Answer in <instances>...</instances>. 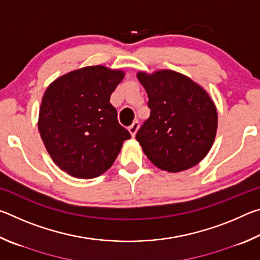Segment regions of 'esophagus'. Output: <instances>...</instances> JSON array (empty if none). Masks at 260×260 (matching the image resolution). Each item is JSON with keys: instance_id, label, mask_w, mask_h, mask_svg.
I'll list each match as a JSON object with an SVG mask.
<instances>
[{"instance_id": "1", "label": "esophagus", "mask_w": 260, "mask_h": 260, "mask_svg": "<svg viewBox=\"0 0 260 260\" xmlns=\"http://www.w3.org/2000/svg\"><path fill=\"white\" fill-rule=\"evenodd\" d=\"M139 127H140L139 121H134L133 124H132V125L128 127V131H129V133H131V135H132V138H134V136L136 135V133H138Z\"/></svg>"}]
</instances>
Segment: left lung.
I'll return each instance as SVG.
<instances>
[{"instance_id":"obj_1","label":"left lung","mask_w":260,"mask_h":260,"mask_svg":"<svg viewBox=\"0 0 260 260\" xmlns=\"http://www.w3.org/2000/svg\"><path fill=\"white\" fill-rule=\"evenodd\" d=\"M148 94L150 117L136 140L153 165L167 172L195 166L214 142L218 113L203 87L172 70L139 72Z\"/></svg>"}]
</instances>
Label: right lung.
<instances>
[{
    "instance_id": "right-lung-1",
    "label": "right lung",
    "mask_w": 260,
    "mask_h": 260,
    "mask_svg": "<svg viewBox=\"0 0 260 260\" xmlns=\"http://www.w3.org/2000/svg\"><path fill=\"white\" fill-rule=\"evenodd\" d=\"M124 77L121 70L86 67L57 78L43 94L39 132L52 161L71 177L107 172L131 139L110 103Z\"/></svg>"
}]
</instances>
